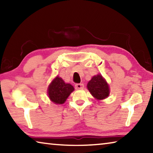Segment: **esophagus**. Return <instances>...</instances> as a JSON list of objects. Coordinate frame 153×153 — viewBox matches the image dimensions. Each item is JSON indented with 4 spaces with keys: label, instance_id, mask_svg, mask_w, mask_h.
Masks as SVG:
<instances>
[{
    "label": "esophagus",
    "instance_id": "34e87169",
    "mask_svg": "<svg viewBox=\"0 0 153 153\" xmlns=\"http://www.w3.org/2000/svg\"><path fill=\"white\" fill-rule=\"evenodd\" d=\"M84 84H76L75 85V88H76V89L77 90H80V89H83L84 88Z\"/></svg>",
    "mask_w": 153,
    "mask_h": 153
}]
</instances>
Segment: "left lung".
I'll return each mask as SVG.
<instances>
[{
  "mask_svg": "<svg viewBox=\"0 0 153 153\" xmlns=\"http://www.w3.org/2000/svg\"><path fill=\"white\" fill-rule=\"evenodd\" d=\"M87 88L97 100H103L109 95V86L101 75L98 74L92 77L87 84Z\"/></svg>",
  "mask_w": 153,
  "mask_h": 153,
  "instance_id": "1",
  "label": "left lung"
}]
</instances>
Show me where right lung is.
Segmentation results:
<instances>
[{
    "mask_svg": "<svg viewBox=\"0 0 153 153\" xmlns=\"http://www.w3.org/2000/svg\"><path fill=\"white\" fill-rule=\"evenodd\" d=\"M74 90V86L67 84L61 77L56 76L48 88V97L55 104H63L67 98Z\"/></svg>",
    "mask_w": 153,
    "mask_h": 153,
    "instance_id": "1",
    "label": "right lung"
}]
</instances>
